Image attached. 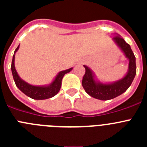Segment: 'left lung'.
Listing matches in <instances>:
<instances>
[{"label":"left lung","instance_id":"obj_1","mask_svg":"<svg viewBox=\"0 0 147 147\" xmlns=\"http://www.w3.org/2000/svg\"><path fill=\"white\" fill-rule=\"evenodd\" d=\"M113 40L129 60L128 71L124 77L115 82L105 84L95 80V75L93 71L88 66L84 65L85 74L82 82L83 88L90 96L99 100L113 99L124 93L131 85L136 74V57L130 45L127 43L119 34L115 35Z\"/></svg>","mask_w":147,"mask_h":147}]
</instances>
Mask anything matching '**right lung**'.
Here are the masks:
<instances>
[{"instance_id":"1","label":"right lung","mask_w":147,"mask_h":147,"mask_svg":"<svg viewBox=\"0 0 147 147\" xmlns=\"http://www.w3.org/2000/svg\"><path fill=\"white\" fill-rule=\"evenodd\" d=\"M19 45L15 49L14 55H13L12 62H11V73H12V76L13 78H14V80H15L16 86L24 94L26 95L27 96L33 98V99H47V98H51V97L54 96L56 94H57L58 92L60 90L61 85H62V78H63V76H64V75L65 74L69 73L73 69V67L69 68V69L67 70L60 71L57 75V76H56L54 81L49 85H46V86H34V85H29L28 83L26 82L25 81H23L21 78L19 76V75L17 73L16 69H15V55L17 51L19 49Z\"/></svg>"}]
</instances>
